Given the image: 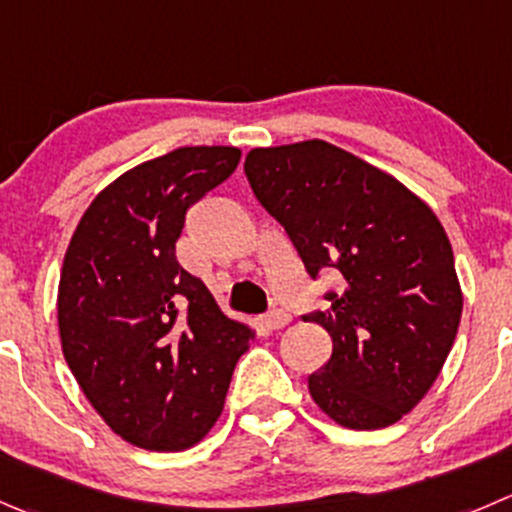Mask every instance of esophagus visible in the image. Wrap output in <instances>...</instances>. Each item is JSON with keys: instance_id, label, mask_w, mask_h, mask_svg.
Masks as SVG:
<instances>
[{"instance_id": "1", "label": "esophagus", "mask_w": 512, "mask_h": 512, "mask_svg": "<svg viewBox=\"0 0 512 512\" xmlns=\"http://www.w3.org/2000/svg\"><path fill=\"white\" fill-rule=\"evenodd\" d=\"M262 322H265L267 330H282V327L290 322V312L280 310V307H272V310L262 317Z\"/></svg>"}]
</instances>
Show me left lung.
<instances>
[{
	"label": "left lung",
	"mask_w": 512,
	"mask_h": 512,
	"mask_svg": "<svg viewBox=\"0 0 512 512\" xmlns=\"http://www.w3.org/2000/svg\"><path fill=\"white\" fill-rule=\"evenodd\" d=\"M245 175L307 275L340 277L330 307L302 317L332 337L307 377L312 400L350 430L398 423L443 370L463 312L440 220L388 172L322 140L252 150Z\"/></svg>",
	"instance_id": "1"
}]
</instances>
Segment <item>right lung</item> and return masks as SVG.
Wrapping results in <instances>:
<instances>
[{
	"label": "right lung",
	"instance_id": "right-lung-1",
	"mask_svg": "<svg viewBox=\"0 0 512 512\" xmlns=\"http://www.w3.org/2000/svg\"><path fill=\"white\" fill-rule=\"evenodd\" d=\"M237 147H180L104 187L74 230L59 277L62 352L104 423L175 453L220 418L252 330L177 262L187 210L235 172Z\"/></svg>",
	"mask_w": 512,
	"mask_h": 512
}]
</instances>
